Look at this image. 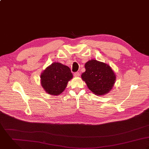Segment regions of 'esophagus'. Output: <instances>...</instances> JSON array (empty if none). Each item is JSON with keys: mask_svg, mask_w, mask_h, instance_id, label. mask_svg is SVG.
Returning a JSON list of instances; mask_svg holds the SVG:
<instances>
[{"mask_svg": "<svg viewBox=\"0 0 149 149\" xmlns=\"http://www.w3.org/2000/svg\"><path fill=\"white\" fill-rule=\"evenodd\" d=\"M79 75H80V74H79V72H75V73L74 74V77H79Z\"/></svg>", "mask_w": 149, "mask_h": 149, "instance_id": "34e87169", "label": "esophagus"}]
</instances>
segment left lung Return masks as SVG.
<instances>
[{
  "label": "left lung",
  "instance_id": "8db88e82",
  "mask_svg": "<svg viewBox=\"0 0 149 149\" xmlns=\"http://www.w3.org/2000/svg\"><path fill=\"white\" fill-rule=\"evenodd\" d=\"M85 67L86 71L82 73V79L94 94L104 95L113 88L116 75L109 65L92 59L85 63Z\"/></svg>",
  "mask_w": 149,
  "mask_h": 149
}]
</instances>
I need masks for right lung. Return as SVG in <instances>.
Listing matches in <instances>:
<instances>
[{"mask_svg":"<svg viewBox=\"0 0 149 149\" xmlns=\"http://www.w3.org/2000/svg\"><path fill=\"white\" fill-rule=\"evenodd\" d=\"M72 77V74L68 66L55 62L41 73V84L49 94L59 95L65 89L68 82Z\"/></svg>","mask_w":149,"mask_h":149,"instance_id":"right-lung-1","label":"right lung"}]
</instances>
